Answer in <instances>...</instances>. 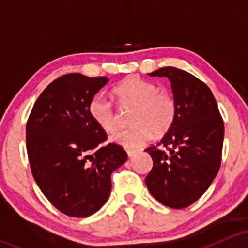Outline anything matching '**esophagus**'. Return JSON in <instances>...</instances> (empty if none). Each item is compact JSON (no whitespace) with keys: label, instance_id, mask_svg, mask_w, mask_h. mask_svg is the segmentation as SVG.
I'll list each match as a JSON object with an SVG mask.
<instances>
[{"label":"esophagus","instance_id":"1","mask_svg":"<svg viewBox=\"0 0 248 248\" xmlns=\"http://www.w3.org/2000/svg\"><path fill=\"white\" fill-rule=\"evenodd\" d=\"M136 150H127V155H128V157H133L134 155H136Z\"/></svg>","mask_w":248,"mask_h":248}]
</instances>
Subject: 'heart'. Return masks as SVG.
Returning a JSON list of instances; mask_svg holds the SVG:
<instances>
[{
	"mask_svg": "<svg viewBox=\"0 0 248 248\" xmlns=\"http://www.w3.org/2000/svg\"><path fill=\"white\" fill-rule=\"evenodd\" d=\"M121 109H131L129 128L117 132L111 141L124 149L142 146L152 137L162 136L171 128L176 117V101L170 92L159 90L150 80L132 76L122 80L112 90ZM89 111L97 126L107 133H114L120 126V117L109 99L97 94L89 104Z\"/></svg>",
	"mask_w": 248,
	"mask_h": 248,
	"instance_id": "heart-1",
	"label": "heart"
}]
</instances>
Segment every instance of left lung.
Instances as JSON below:
<instances>
[{"label": "left lung", "mask_w": 248, "mask_h": 248, "mask_svg": "<svg viewBox=\"0 0 248 248\" xmlns=\"http://www.w3.org/2000/svg\"><path fill=\"white\" fill-rule=\"evenodd\" d=\"M149 76L168 78L177 111L157 146L145 149L154 161L145 184L159 202L184 209L201 198L219 170L223 120L211 90L188 72L164 67Z\"/></svg>", "instance_id": "8db88e82"}]
</instances>
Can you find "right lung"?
I'll return each mask as SVG.
<instances>
[{"mask_svg": "<svg viewBox=\"0 0 248 248\" xmlns=\"http://www.w3.org/2000/svg\"><path fill=\"white\" fill-rule=\"evenodd\" d=\"M109 81L71 73L47 85L26 124V149L37 185L59 211L87 217L108 201L111 174L127 152L107 140L89 111L94 94Z\"/></svg>", "mask_w": 248, "mask_h": 248, "instance_id": "right-lung-1", "label": "right lung"}]
</instances>
